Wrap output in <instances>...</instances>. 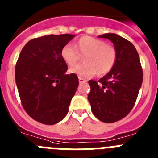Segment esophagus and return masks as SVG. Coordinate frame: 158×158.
Returning a JSON list of instances; mask_svg holds the SVG:
<instances>
[{
  "label": "esophagus",
  "instance_id": "esophagus-1",
  "mask_svg": "<svg viewBox=\"0 0 158 158\" xmlns=\"http://www.w3.org/2000/svg\"><path fill=\"white\" fill-rule=\"evenodd\" d=\"M79 83H82V82H86V79H83L82 77H79Z\"/></svg>",
  "mask_w": 158,
  "mask_h": 158
}]
</instances>
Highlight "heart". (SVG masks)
Instances as JSON below:
<instances>
[{"instance_id":"obj_1","label":"heart","mask_w":158,"mask_h":158,"mask_svg":"<svg viewBox=\"0 0 158 158\" xmlns=\"http://www.w3.org/2000/svg\"><path fill=\"white\" fill-rule=\"evenodd\" d=\"M64 61L72 67L83 56V64L76 65L69 70L82 77H91L98 73L105 76L115 66L117 60V50L115 46L106 44L105 41L90 36H82L75 45H65L60 51Z\"/></svg>"}]
</instances>
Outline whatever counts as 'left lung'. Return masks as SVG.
<instances>
[{"label": "left lung", "mask_w": 158, "mask_h": 158, "mask_svg": "<svg viewBox=\"0 0 158 158\" xmlns=\"http://www.w3.org/2000/svg\"><path fill=\"white\" fill-rule=\"evenodd\" d=\"M117 50L113 69L98 82L89 80L88 101L92 113L104 123H114L127 116L137 99L143 79L139 53L131 42L116 34H105Z\"/></svg>", "instance_id": "left-lung-1"}]
</instances>
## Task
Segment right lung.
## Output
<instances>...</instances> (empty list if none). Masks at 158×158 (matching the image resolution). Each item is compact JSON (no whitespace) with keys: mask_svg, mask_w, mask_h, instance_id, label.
Listing matches in <instances>:
<instances>
[{"mask_svg":"<svg viewBox=\"0 0 158 158\" xmlns=\"http://www.w3.org/2000/svg\"><path fill=\"white\" fill-rule=\"evenodd\" d=\"M75 37L50 35L34 38L24 45L16 62L15 78L21 103L39 123L62 120L79 86L76 74L66 75L68 65L60 51Z\"/></svg>","mask_w":158,"mask_h":158,"instance_id":"1","label":"right lung"}]
</instances>
